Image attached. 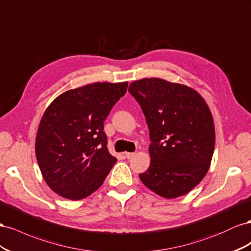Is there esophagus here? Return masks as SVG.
<instances>
[{"mask_svg": "<svg viewBox=\"0 0 251 251\" xmlns=\"http://www.w3.org/2000/svg\"><path fill=\"white\" fill-rule=\"evenodd\" d=\"M134 155V152H125V156L127 157L128 160L131 159V157Z\"/></svg>", "mask_w": 251, "mask_h": 251, "instance_id": "1", "label": "esophagus"}]
</instances>
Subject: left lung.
<instances>
[{
	"label": "left lung",
	"instance_id": "left-lung-1",
	"mask_svg": "<svg viewBox=\"0 0 251 251\" xmlns=\"http://www.w3.org/2000/svg\"><path fill=\"white\" fill-rule=\"evenodd\" d=\"M128 91L141 106L151 141L142 183L166 199L186 195L210 167L216 132L208 105L191 87L159 77L134 81Z\"/></svg>",
	"mask_w": 251,
	"mask_h": 251
}]
</instances>
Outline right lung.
<instances>
[{
  "label": "right lung",
  "instance_id": "obj_1",
  "mask_svg": "<svg viewBox=\"0 0 251 251\" xmlns=\"http://www.w3.org/2000/svg\"><path fill=\"white\" fill-rule=\"evenodd\" d=\"M128 82H97L63 92L41 119L35 155L50 189L76 201L101 186L117 162L107 149L104 121Z\"/></svg>",
  "mask_w": 251,
  "mask_h": 251
}]
</instances>
